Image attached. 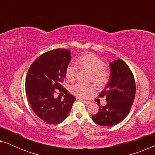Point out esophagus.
I'll return each mask as SVG.
<instances>
[{
	"label": "esophagus",
	"instance_id": "esophagus-1",
	"mask_svg": "<svg viewBox=\"0 0 155 155\" xmlns=\"http://www.w3.org/2000/svg\"><path fill=\"white\" fill-rule=\"evenodd\" d=\"M82 100H83V101L84 103L86 104H90V101H87V100H84V99H82Z\"/></svg>",
	"mask_w": 155,
	"mask_h": 155
}]
</instances>
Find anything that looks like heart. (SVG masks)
Returning <instances> with one entry per match:
<instances>
[{
	"mask_svg": "<svg viewBox=\"0 0 155 155\" xmlns=\"http://www.w3.org/2000/svg\"><path fill=\"white\" fill-rule=\"evenodd\" d=\"M77 64L82 68L87 69L92 72L90 80L97 85L103 86L109 79V72L104 68V62L97 55L94 54H84L77 60ZM77 68L73 65H68L65 69V77L69 81L73 82L75 79ZM94 90V87L91 84L78 83L74 84L71 87V92L77 96L84 97L88 93Z\"/></svg>",
	"mask_w": 155,
	"mask_h": 155,
	"instance_id": "obj_1",
	"label": "heart"
}]
</instances>
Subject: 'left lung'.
<instances>
[{"instance_id":"8db88e82","label":"left lung","mask_w":155,"mask_h":155,"mask_svg":"<svg viewBox=\"0 0 155 155\" xmlns=\"http://www.w3.org/2000/svg\"><path fill=\"white\" fill-rule=\"evenodd\" d=\"M109 82L99 97H106V106H99V111L92 116L95 124L112 126L122 121L130 111L135 99V82L132 72L121 59L109 63Z\"/></svg>"}]
</instances>
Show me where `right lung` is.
Instances as JSON below:
<instances>
[{"label":"right lung","mask_w":155,"mask_h":155,"mask_svg":"<svg viewBox=\"0 0 155 155\" xmlns=\"http://www.w3.org/2000/svg\"><path fill=\"white\" fill-rule=\"evenodd\" d=\"M71 60L69 50H51L38 57L27 72L25 87L29 104L36 115L48 124L62 123L76 99L62 86ZM55 89L65 93L63 99L54 97Z\"/></svg>","instance_id":"right-lung-1"}]
</instances>
